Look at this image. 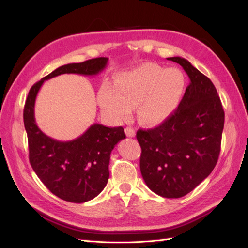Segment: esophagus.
I'll return each instance as SVG.
<instances>
[{
    "instance_id": "34e87169",
    "label": "esophagus",
    "mask_w": 248,
    "mask_h": 248,
    "mask_svg": "<svg viewBox=\"0 0 248 248\" xmlns=\"http://www.w3.org/2000/svg\"><path fill=\"white\" fill-rule=\"evenodd\" d=\"M125 134H127L128 138H133V136H135V131L133 128L127 127L125 128Z\"/></svg>"
}]
</instances>
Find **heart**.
<instances>
[{"mask_svg":"<svg viewBox=\"0 0 248 248\" xmlns=\"http://www.w3.org/2000/svg\"><path fill=\"white\" fill-rule=\"evenodd\" d=\"M183 76L176 68L166 69L156 64H145L116 76L114 84L105 81L99 89L98 102L115 119L131 115L140 105L141 123L156 125L170 117L180 100Z\"/></svg>","mask_w":248,"mask_h":248,"instance_id":"1","label":"heart"}]
</instances>
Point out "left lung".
Masks as SVG:
<instances>
[{
	"mask_svg": "<svg viewBox=\"0 0 248 248\" xmlns=\"http://www.w3.org/2000/svg\"><path fill=\"white\" fill-rule=\"evenodd\" d=\"M191 80L170 117L154 129H140V167L147 186L165 198L192 192L212 172L218 160L225 113L208 77L182 57H170Z\"/></svg>",
	"mask_w": 248,
	"mask_h": 248,
	"instance_id": "obj_1",
	"label": "left lung"
}]
</instances>
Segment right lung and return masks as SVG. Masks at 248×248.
Here are the masks:
<instances>
[{
    "mask_svg": "<svg viewBox=\"0 0 248 248\" xmlns=\"http://www.w3.org/2000/svg\"><path fill=\"white\" fill-rule=\"evenodd\" d=\"M108 61V57H97L61 66L34 84L25 101L23 120L31 165L49 191L66 202L82 203L101 193L109 177L110 152L119 140L125 139L124 130L93 124L76 140L60 141L51 139L36 124V96L46 80L64 73L98 75Z\"/></svg>",
    "mask_w": 248,
    "mask_h": 248,
    "instance_id": "add662e5",
    "label": "right lung"
}]
</instances>
